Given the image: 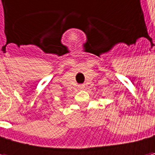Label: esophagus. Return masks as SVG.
Returning a JSON list of instances; mask_svg holds the SVG:
<instances>
[{"instance_id": "34e87169", "label": "esophagus", "mask_w": 155, "mask_h": 155, "mask_svg": "<svg viewBox=\"0 0 155 155\" xmlns=\"http://www.w3.org/2000/svg\"><path fill=\"white\" fill-rule=\"evenodd\" d=\"M79 88H80L81 90H83V89H84V86H79Z\"/></svg>"}]
</instances>
